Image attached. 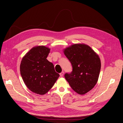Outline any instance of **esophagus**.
I'll list each match as a JSON object with an SVG mask.
<instances>
[{"label":"esophagus","instance_id":"obj_1","mask_svg":"<svg viewBox=\"0 0 123 123\" xmlns=\"http://www.w3.org/2000/svg\"><path fill=\"white\" fill-rule=\"evenodd\" d=\"M64 74V72H61V73L59 74L60 76H61V77H62V76H63Z\"/></svg>","mask_w":123,"mask_h":123}]
</instances>
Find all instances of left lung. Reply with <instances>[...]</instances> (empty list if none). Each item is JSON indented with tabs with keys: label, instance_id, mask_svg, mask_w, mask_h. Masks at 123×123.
Masks as SVG:
<instances>
[{
	"label": "left lung",
	"instance_id": "obj_1",
	"mask_svg": "<svg viewBox=\"0 0 123 123\" xmlns=\"http://www.w3.org/2000/svg\"><path fill=\"white\" fill-rule=\"evenodd\" d=\"M64 52L72 66V72L65 74V79L75 92L86 94L95 86L98 79L101 67L98 56L85 44H74Z\"/></svg>",
	"mask_w": 123,
	"mask_h": 123
}]
</instances>
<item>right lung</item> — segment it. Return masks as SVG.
I'll return each instance as SVG.
<instances>
[{"instance_id": "1", "label": "right lung", "mask_w": 123, "mask_h": 123, "mask_svg": "<svg viewBox=\"0 0 123 123\" xmlns=\"http://www.w3.org/2000/svg\"><path fill=\"white\" fill-rule=\"evenodd\" d=\"M50 49L39 46L31 49L21 62L20 74L28 88L35 93L44 95L59 77L54 65L46 59Z\"/></svg>"}]
</instances>
